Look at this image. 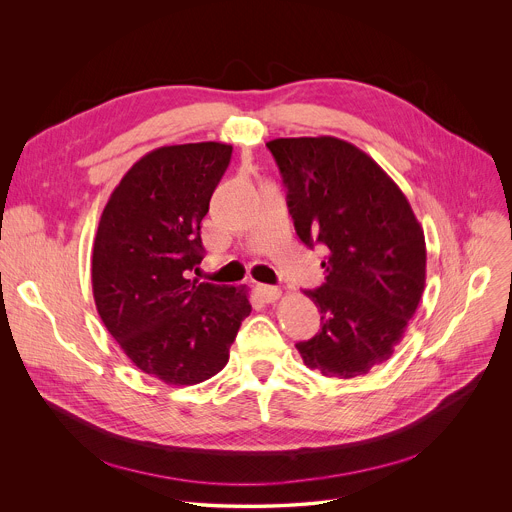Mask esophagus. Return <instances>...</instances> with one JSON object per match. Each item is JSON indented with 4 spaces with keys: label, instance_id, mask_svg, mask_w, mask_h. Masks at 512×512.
I'll return each mask as SVG.
<instances>
[{
    "label": "esophagus",
    "instance_id": "1",
    "mask_svg": "<svg viewBox=\"0 0 512 512\" xmlns=\"http://www.w3.org/2000/svg\"><path fill=\"white\" fill-rule=\"evenodd\" d=\"M257 296L265 302V304H273V302H277L279 298H281V291L277 289V287H273V285H265V283H257Z\"/></svg>",
    "mask_w": 512,
    "mask_h": 512
}]
</instances>
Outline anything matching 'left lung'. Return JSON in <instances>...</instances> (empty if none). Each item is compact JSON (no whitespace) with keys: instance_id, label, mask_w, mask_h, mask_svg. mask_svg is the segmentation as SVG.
I'll list each match as a JSON object with an SVG mask.
<instances>
[{"instance_id":"obj_1","label":"left lung","mask_w":512,"mask_h":512,"mask_svg":"<svg viewBox=\"0 0 512 512\" xmlns=\"http://www.w3.org/2000/svg\"><path fill=\"white\" fill-rule=\"evenodd\" d=\"M298 237L328 247L326 281L304 294L320 332L298 342L304 364L324 377L367 375L391 358L425 287V237L409 200L356 145L330 137L267 143Z\"/></svg>"}]
</instances>
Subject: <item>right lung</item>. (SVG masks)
I'll use <instances>...</instances> for the list:
<instances>
[{
	"label": "right lung",
	"mask_w": 512,
	"mask_h": 512,
	"mask_svg": "<svg viewBox=\"0 0 512 512\" xmlns=\"http://www.w3.org/2000/svg\"><path fill=\"white\" fill-rule=\"evenodd\" d=\"M233 145H164L135 162L101 214L93 247L97 312L135 367L196 385L229 362L251 314L247 287L190 281L204 257L200 223Z\"/></svg>",
	"instance_id": "obj_1"
}]
</instances>
